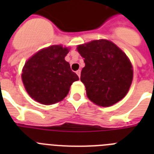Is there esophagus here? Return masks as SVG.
<instances>
[{"instance_id": "34e87169", "label": "esophagus", "mask_w": 154, "mask_h": 154, "mask_svg": "<svg viewBox=\"0 0 154 154\" xmlns=\"http://www.w3.org/2000/svg\"><path fill=\"white\" fill-rule=\"evenodd\" d=\"M76 74L78 75V76L80 78V75H81V71H80V70L76 71Z\"/></svg>"}]
</instances>
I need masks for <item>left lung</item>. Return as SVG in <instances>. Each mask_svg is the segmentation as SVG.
Listing matches in <instances>:
<instances>
[{"label":"left lung","mask_w":154,"mask_h":154,"mask_svg":"<svg viewBox=\"0 0 154 154\" xmlns=\"http://www.w3.org/2000/svg\"><path fill=\"white\" fill-rule=\"evenodd\" d=\"M77 50L84 58L80 79L89 100L106 107L120 101L130 89L133 77V66L126 54L106 39L79 45Z\"/></svg>","instance_id":"1"}]
</instances>
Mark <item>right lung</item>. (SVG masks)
Here are the masks:
<instances>
[{
    "mask_svg": "<svg viewBox=\"0 0 154 154\" xmlns=\"http://www.w3.org/2000/svg\"><path fill=\"white\" fill-rule=\"evenodd\" d=\"M68 48L51 45L40 50L28 59L22 69L24 88L35 101L51 105L62 101L79 76L65 60Z\"/></svg>",
    "mask_w": 154,
    "mask_h": 154,
    "instance_id": "add662e5",
    "label": "right lung"
}]
</instances>
